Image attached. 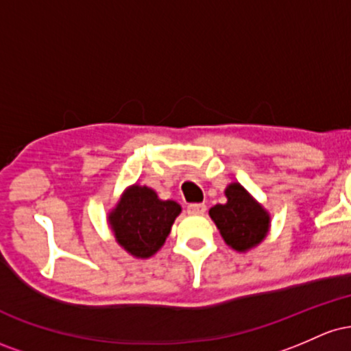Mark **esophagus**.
Returning a JSON list of instances; mask_svg holds the SVG:
<instances>
[{
  "mask_svg": "<svg viewBox=\"0 0 351 351\" xmlns=\"http://www.w3.org/2000/svg\"><path fill=\"white\" fill-rule=\"evenodd\" d=\"M206 213V204H201V203H193L188 206V215L191 216H201Z\"/></svg>",
  "mask_w": 351,
  "mask_h": 351,
  "instance_id": "obj_1",
  "label": "esophagus"
}]
</instances>
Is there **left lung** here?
<instances>
[{
	"label": "left lung",
	"mask_w": 351,
	"mask_h": 351,
	"mask_svg": "<svg viewBox=\"0 0 351 351\" xmlns=\"http://www.w3.org/2000/svg\"><path fill=\"white\" fill-rule=\"evenodd\" d=\"M228 201L209 209L219 234L229 247L247 252L257 247L271 229V215L241 183H229L224 189Z\"/></svg>",
	"instance_id": "obj_1"
}]
</instances>
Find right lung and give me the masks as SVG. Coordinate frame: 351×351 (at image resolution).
Masks as SVG:
<instances>
[{"instance_id":"obj_1","label":"right lung","mask_w":351,"mask_h":351,"mask_svg":"<svg viewBox=\"0 0 351 351\" xmlns=\"http://www.w3.org/2000/svg\"><path fill=\"white\" fill-rule=\"evenodd\" d=\"M181 206L173 199H160L155 189L135 183L110 209L107 223L115 241L136 259H148L162 249Z\"/></svg>"}]
</instances>
